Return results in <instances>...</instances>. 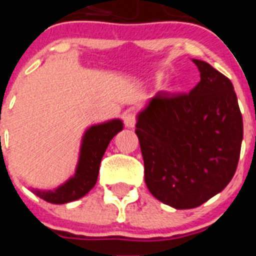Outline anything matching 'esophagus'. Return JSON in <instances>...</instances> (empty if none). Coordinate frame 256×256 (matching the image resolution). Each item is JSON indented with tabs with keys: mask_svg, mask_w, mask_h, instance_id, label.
<instances>
[{
	"mask_svg": "<svg viewBox=\"0 0 256 256\" xmlns=\"http://www.w3.org/2000/svg\"><path fill=\"white\" fill-rule=\"evenodd\" d=\"M123 120L126 126L133 128V126H136V123H137V115H136L134 112H126L123 116Z\"/></svg>",
	"mask_w": 256,
	"mask_h": 256,
	"instance_id": "esophagus-1",
	"label": "esophagus"
}]
</instances>
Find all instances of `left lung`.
<instances>
[{
  "label": "left lung",
  "instance_id": "8db88e82",
  "mask_svg": "<svg viewBox=\"0 0 256 256\" xmlns=\"http://www.w3.org/2000/svg\"><path fill=\"white\" fill-rule=\"evenodd\" d=\"M190 94L158 92L138 114L148 191L176 209H192L224 190L236 173L244 136L234 84L205 61Z\"/></svg>",
  "mask_w": 256,
  "mask_h": 256
}]
</instances>
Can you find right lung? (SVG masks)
<instances>
[{
	"label": "right lung",
	"mask_w": 256,
	"mask_h": 256,
	"mask_svg": "<svg viewBox=\"0 0 256 256\" xmlns=\"http://www.w3.org/2000/svg\"><path fill=\"white\" fill-rule=\"evenodd\" d=\"M122 130L123 123L119 119L91 126L83 137L74 177L55 191H36V194L51 204H66L83 198L96 184L104 154L112 137Z\"/></svg>",
	"instance_id": "obj_1"
}]
</instances>
